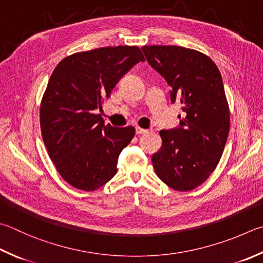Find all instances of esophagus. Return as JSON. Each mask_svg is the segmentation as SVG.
Segmentation results:
<instances>
[{
	"label": "esophagus",
	"mask_w": 263,
	"mask_h": 263,
	"mask_svg": "<svg viewBox=\"0 0 263 263\" xmlns=\"http://www.w3.org/2000/svg\"><path fill=\"white\" fill-rule=\"evenodd\" d=\"M147 129H144V128H141V127H136V134L137 135H142V134H146Z\"/></svg>",
	"instance_id": "obj_1"
}]
</instances>
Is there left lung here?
<instances>
[{
    "mask_svg": "<svg viewBox=\"0 0 263 263\" xmlns=\"http://www.w3.org/2000/svg\"><path fill=\"white\" fill-rule=\"evenodd\" d=\"M146 61L171 86L184 118L160 130V150L152 156L156 174L176 191H190L219 163L230 128V113L219 68L202 52L178 46L142 47Z\"/></svg>",
    "mask_w": 263,
    "mask_h": 263,
    "instance_id": "left-lung-1",
    "label": "left lung"
}]
</instances>
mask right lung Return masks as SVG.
<instances>
[{"label": "right lung", "mask_w": 263, "mask_h": 263, "mask_svg": "<svg viewBox=\"0 0 263 263\" xmlns=\"http://www.w3.org/2000/svg\"><path fill=\"white\" fill-rule=\"evenodd\" d=\"M144 61L138 47H105L73 53L53 70L41 101L40 126L48 155L68 184L93 191L117 174L118 157L135 128L105 125L97 110L119 80Z\"/></svg>", "instance_id": "add662e5"}]
</instances>
